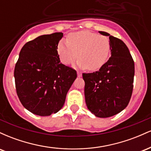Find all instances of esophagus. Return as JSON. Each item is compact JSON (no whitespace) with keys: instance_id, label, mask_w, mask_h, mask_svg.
Returning <instances> with one entry per match:
<instances>
[{"instance_id":"1","label":"esophagus","mask_w":151,"mask_h":151,"mask_svg":"<svg viewBox=\"0 0 151 151\" xmlns=\"http://www.w3.org/2000/svg\"><path fill=\"white\" fill-rule=\"evenodd\" d=\"M81 75H82V74H81V72H78V71H77V76H78V77H81Z\"/></svg>"}]
</instances>
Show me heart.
Segmentation results:
<instances>
[{
  "label": "heart",
  "instance_id": "obj_1",
  "mask_svg": "<svg viewBox=\"0 0 151 151\" xmlns=\"http://www.w3.org/2000/svg\"><path fill=\"white\" fill-rule=\"evenodd\" d=\"M59 58L62 64L69 65L76 59L81 69L95 71L100 69L108 60L111 52L109 38L88 30L69 34L67 41L61 40L57 47Z\"/></svg>",
  "mask_w": 151,
  "mask_h": 151
}]
</instances>
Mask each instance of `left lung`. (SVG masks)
<instances>
[{
  "mask_svg": "<svg viewBox=\"0 0 151 151\" xmlns=\"http://www.w3.org/2000/svg\"><path fill=\"white\" fill-rule=\"evenodd\" d=\"M99 32L109 37L111 55L99 71L82 74L84 96L91 113L108 118L120 113L129 104L133 88L134 62L122 40L106 32Z\"/></svg>",
  "mask_w": 151,
  "mask_h": 151,
  "instance_id": "1",
  "label": "left lung"
}]
</instances>
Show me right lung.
I'll return each mask as SVG.
<instances>
[{
    "label": "right lung",
    "mask_w": 151,
    "mask_h": 151,
    "mask_svg": "<svg viewBox=\"0 0 151 151\" xmlns=\"http://www.w3.org/2000/svg\"><path fill=\"white\" fill-rule=\"evenodd\" d=\"M62 32L43 35L25 43L15 67L16 92L31 113L47 116L58 112L77 78V72L60 62L57 47Z\"/></svg>",
    "instance_id": "obj_1"
}]
</instances>
